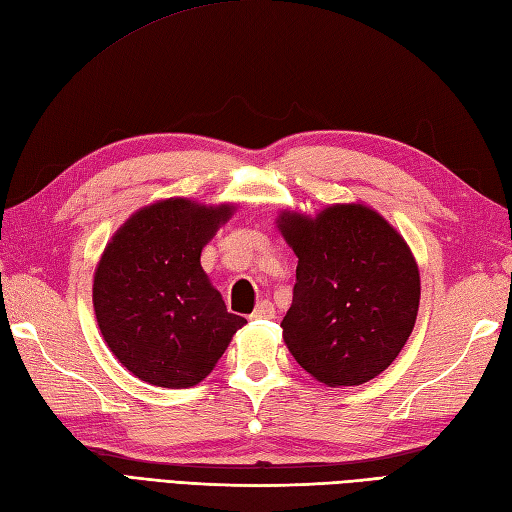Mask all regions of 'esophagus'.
Wrapping results in <instances>:
<instances>
[{
  "label": "esophagus",
  "mask_w": 512,
  "mask_h": 512,
  "mask_svg": "<svg viewBox=\"0 0 512 512\" xmlns=\"http://www.w3.org/2000/svg\"><path fill=\"white\" fill-rule=\"evenodd\" d=\"M251 318H253V320L275 318V305H272L270 301H261V303L255 307V312L251 314Z\"/></svg>",
  "instance_id": "esophagus-1"
}]
</instances>
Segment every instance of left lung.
Segmentation results:
<instances>
[{"label":"left lung","instance_id":"1","mask_svg":"<svg viewBox=\"0 0 512 512\" xmlns=\"http://www.w3.org/2000/svg\"><path fill=\"white\" fill-rule=\"evenodd\" d=\"M277 227L299 257L281 320L294 360L327 386H360L395 362L419 312V266L406 240L366 205L316 216L281 211Z\"/></svg>","mask_w":512,"mask_h":512}]
</instances>
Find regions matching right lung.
<instances>
[{
	"label": "right lung",
	"instance_id": "obj_1",
	"mask_svg": "<svg viewBox=\"0 0 512 512\" xmlns=\"http://www.w3.org/2000/svg\"><path fill=\"white\" fill-rule=\"evenodd\" d=\"M233 205L159 200L133 213L106 244L93 275V310L104 342L141 382H202L246 318L227 312L200 253Z\"/></svg>",
	"mask_w": 512,
	"mask_h": 512
}]
</instances>
